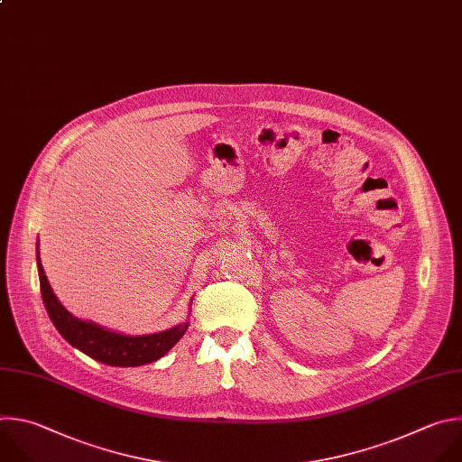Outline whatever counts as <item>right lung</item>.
I'll list each match as a JSON object with an SVG mask.
<instances>
[{
	"label": "right lung",
	"mask_w": 462,
	"mask_h": 462,
	"mask_svg": "<svg viewBox=\"0 0 462 462\" xmlns=\"http://www.w3.org/2000/svg\"><path fill=\"white\" fill-rule=\"evenodd\" d=\"M36 262H38L42 299L52 324L70 346L83 351L90 358L100 360L109 365H122V367L143 365L163 356L189 328V322L186 320L160 333L131 337V335H122V333L106 329L95 322L76 319L56 299L45 276V271L42 267L38 245H36Z\"/></svg>",
	"instance_id": "right-lung-1"
}]
</instances>
